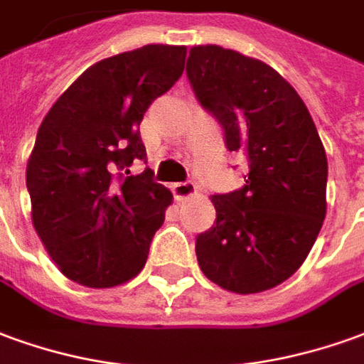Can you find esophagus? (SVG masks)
Returning <instances> with one entry per match:
<instances>
[{
	"label": "esophagus",
	"mask_w": 364,
	"mask_h": 364,
	"mask_svg": "<svg viewBox=\"0 0 364 364\" xmlns=\"http://www.w3.org/2000/svg\"><path fill=\"white\" fill-rule=\"evenodd\" d=\"M171 191H173V197L177 200L189 199V197H193V195H197V185L191 181L173 183V185H171Z\"/></svg>",
	"instance_id": "obj_1"
}]
</instances>
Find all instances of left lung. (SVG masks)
I'll return each instance as SVG.
<instances>
[{
  "instance_id": "1",
  "label": "left lung",
  "mask_w": 364,
  "mask_h": 364,
  "mask_svg": "<svg viewBox=\"0 0 364 364\" xmlns=\"http://www.w3.org/2000/svg\"><path fill=\"white\" fill-rule=\"evenodd\" d=\"M187 76L200 106L242 149V189L213 195L215 226L197 236L203 274L235 294L276 288L296 274L327 213V156L309 110L278 70L218 45L189 50Z\"/></svg>"
}]
</instances>
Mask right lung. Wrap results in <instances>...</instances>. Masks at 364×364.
<instances>
[{"label": "right lung", "instance_id": "add662e5", "mask_svg": "<svg viewBox=\"0 0 364 364\" xmlns=\"http://www.w3.org/2000/svg\"><path fill=\"white\" fill-rule=\"evenodd\" d=\"M187 47L146 45L98 60L58 96L27 161L33 226L68 279L114 288L146 266L171 191L146 161L139 124L179 80Z\"/></svg>", "mask_w": 364, "mask_h": 364}]
</instances>
